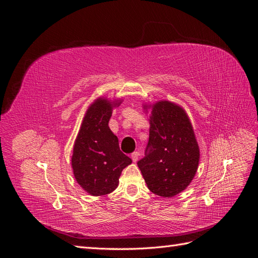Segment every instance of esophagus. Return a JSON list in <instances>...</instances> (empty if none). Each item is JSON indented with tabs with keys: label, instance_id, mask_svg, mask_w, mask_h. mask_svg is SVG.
Returning a JSON list of instances; mask_svg holds the SVG:
<instances>
[{
	"label": "esophagus",
	"instance_id": "1",
	"mask_svg": "<svg viewBox=\"0 0 258 258\" xmlns=\"http://www.w3.org/2000/svg\"><path fill=\"white\" fill-rule=\"evenodd\" d=\"M139 156H140L139 152H134V153H132V154H131V159H132V161L137 162V161L139 160Z\"/></svg>",
	"mask_w": 258,
	"mask_h": 258
}]
</instances>
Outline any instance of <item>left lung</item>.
<instances>
[{
  "instance_id": "8db88e82",
  "label": "left lung",
  "mask_w": 258,
  "mask_h": 258,
  "mask_svg": "<svg viewBox=\"0 0 258 258\" xmlns=\"http://www.w3.org/2000/svg\"><path fill=\"white\" fill-rule=\"evenodd\" d=\"M150 115L145 157L138 161L153 194L170 198L186 189L197 172L200 152L189 117L182 106L161 100L143 104Z\"/></svg>"
}]
</instances>
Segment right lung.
Returning a JSON list of instances; mask_svg holds the SVG:
<instances>
[{"label":"right lung","mask_w":258,"mask_h":258,"mask_svg":"<svg viewBox=\"0 0 258 258\" xmlns=\"http://www.w3.org/2000/svg\"><path fill=\"white\" fill-rule=\"evenodd\" d=\"M122 100L98 98L85 113L71 158L76 182L91 196L114 191L121 171L132 160L119 150L118 139L108 127L113 107Z\"/></svg>","instance_id":"add662e5"}]
</instances>
